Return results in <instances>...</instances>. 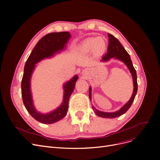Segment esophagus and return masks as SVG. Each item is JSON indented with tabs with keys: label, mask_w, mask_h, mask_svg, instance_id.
Listing matches in <instances>:
<instances>
[{
	"label": "esophagus",
	"mask_w": 160,
	"mask_h": 160,
	"mask_svg": "<svg viewBox=\"0 0 160 160\" xmlns=\"http://www.w3.org/2000/svg\"><path fill=\"white\" fill-rule=\"evenodd\" d=\"M87 72H88V70H86V69H85V70H83V72H82V74L83 75V76H86V74H87Z\"/></svg>",
	"instance_id": "1"
}]
</instances>
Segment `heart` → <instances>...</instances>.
<instances>
[{
	"label": "heart",
	"instance_id": "heart-1",
	"mask_svg": "<svg viewBox=\"0 0 160 160\" xmlns=\"http://www.w3.org/2000/svg\"><path fill=\"white\" fill-rule=\"evenodd\" d=\"M106 41L104 38H90L86 39L80 45L82 52L88 53L93 51L95 54H102L106 49Z\"/></svg>",
	"mask_w": 160,
	"mask_h": 160
}]
</instances>
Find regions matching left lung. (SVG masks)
Wrapping results in <instances>:
<instances>
[{
	"instance_id": "1",
	"label": "left lung",
	"mask_w": 160,
	"mask_h": 160,
	"mask_svg": "<svg viewBox=\"0 0 160 160\" xmlns=\"http://www.w3.org/2000/svg\"><path fill=\"white\" fill-rule=\"evenodd\" d=\"M108 38H109V45L108 47L107 53L102 56V60H100L102 62H106L110 59L113 58L116 59L123 62L129 69L133 79V91L132 97L126 103L120 110L118 111H116L115 112H104L99 111L97 109L92 106L93 111L95 113L100 117H103V118H115V117H118L124 113L127 112L128 109L130 108L131 105L132 104L134 98L136 95L137 91H138V82H137V74L136 71L134 69L133 66L131 58L128 53L127 52V50L124 49L122 45L121 44L119 40L115 38L113 36H112L110 33H108ZM89 97L90 100H91V88L89 87Z\"/></svg>"
}]
</instances>
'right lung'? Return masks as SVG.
Returning a JSON list of instances; mask_svg holds the SVG:
<instances>
[{"label": "right lung", "mask_w": 160, "mask_h": 160, "mask_svg": "<svg viewBox=\"0 0 160 160\" xmlns=\"http://www.w3.org/2000/svg\"><path fill=\"white\" fill-rule=\"evenodd\" d=\"M71 34L69 32H52L42 38L33 48L24 67V74L21 82V94L24 105L28 112L36 121L43 124H52L64 118L69 107L70 97L74 91L75 83L78 78L75 75L63 84V97L61 105L54 110L47 113L39 112L34 107L30 88V80L36 64L60 53L66 47Z\"/></svg>", "instance_id": "add662e5"}]
</instances>
